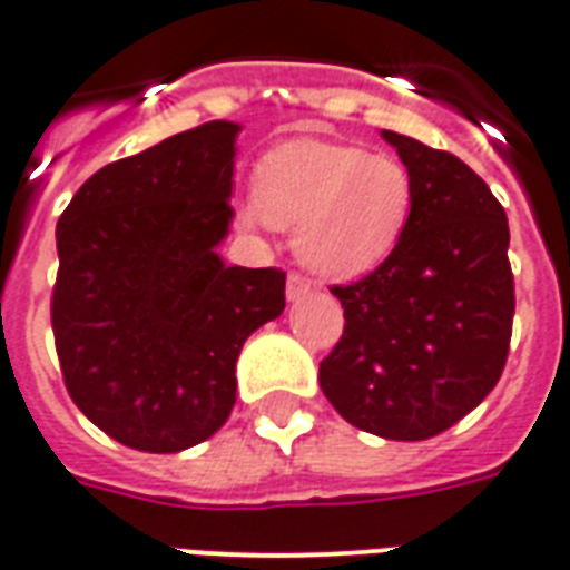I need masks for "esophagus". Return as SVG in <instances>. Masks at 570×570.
Returning <instances> with one entry per match:
<instances>
[{"instance_id": "34e87169", "label": "esophagus", "mask_w": 570, "mask_h": 570, "mask_svg": "<svg viewBox=\"0 0 570 570\" xmlns=\"http://www.w3.org/2000/svg\"><path fill=\"white\" fill-rule=\"evenodd\" d=\"M308 291H312V282H308L306 276H299V273H291L288 282H285V294H288V299L306 297Z\"/></svg>"}]
</instances>
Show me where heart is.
<instances>
[{"instance_id":"heart-1","label":"heart","mask_w":570,"mask_h":570,"mask_svg":"<svg viewBox=\"0 0 570 570\" xmlns=\"http://www.w3.org/2000/svg\"><path fill=\"white\" fill-rule=\"evenodd\" d=\"M413 207V175L390 154L294 139L262 157L244 219L297 232L294 249L308 271L354 279L399 249Z\"/></svg>"}]
</instances>
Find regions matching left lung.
<instances>
[{
	"mask_svg": "<svg viewBox=\"0 0 570 570\" xmlns=\"http://www.w3.org/2000/svg\"><path fill=\"white\" fill-rule=\"evenodd\" d=\"M416 184L399 249L333 285L345 333L317 372L342 419L386 440H428L479 407L509 360V219L454 154L383 130Z\"/></svg>",
	"mask_w": 570,
	"mask_h": 570,
	"instance_id": "8db88e82",
	"label": "left lung"
}]
</instances>
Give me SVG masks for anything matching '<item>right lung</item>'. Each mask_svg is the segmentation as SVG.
<instances>
[{
	"mask_svg": "<svg viewBox=\"0 0 570 570\" xmlns=\"http://www.w3.org/2000/svg\"><path fill=\"white\" fill-rule=\"evenodd\" d=\"M240 127L207 121L95 171L56 225L52 335L70 399L139 452L202 443L235 407V363L285 308L279 267H225Z\"/></svg>",
	"mask_w": 570,
	"mask_h": 570,
	"instance_id": "obj_1",
	"label": "right lung"
}]
</instances>
